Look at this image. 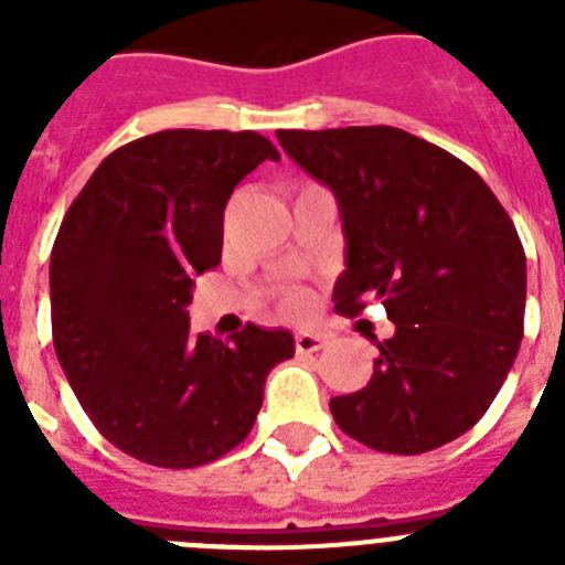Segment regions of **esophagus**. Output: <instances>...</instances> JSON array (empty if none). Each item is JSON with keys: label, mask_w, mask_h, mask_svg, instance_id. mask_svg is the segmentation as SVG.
Instances as JSON below:
<instances>
[{"label": "esophagus", "mask_w": 565, "mask_h": 565, "mask_svg": "<svg viewBox=\"0 0 565 565\" xmlns=\"http://www.w3.org/2000/svg\"><path fill=\"white\" fill-rule=\"evenodd\" d=\"M326 342L328 339L322 337V333H297V337H294V351L306 356V353L322 351V348H326Z\"/></svg>", "instance_id": "34e87169"}]
</instances>
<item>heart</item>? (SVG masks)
Here are the masks:
<instances>
[{
  "label": "heart",
  "mask_w": 565,
  "mask_h": 565,
  "mask_svg": "<svg viewBox=\"0 0 565 565\" xmlns=\"http://www.w3.org/2000/svg\"><path fill=\"white\" fill-rule=\"evenodd\" d=\"M282 308H286V313H291V317H306V313L311 311V297H308L306 291H291L282 299Z\"/></svg>",
  "instance_id": "heart-1"
}]
</instances>
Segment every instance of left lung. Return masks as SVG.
Masks as SVG:
<instances>
[{
    "label": "left lung",
    "mask_w": 565,
    "mask_h": 565,
    "mask_svg": "<svg viewBox=\"0 0 565 565\" xmlns=\"http://www.w3.org/2000/svg\"><path fill=\"white\" fill-rule=\"evenodd\" d=\"M288 158L337 194L348 268L337 311L379 299L396 333L376 342L362 391L331 398L339 430L396 456L476 427L523 339L526 254L476 169L396 127L277 129Z\"/></svg>",
    "instance_id": "1"
}]
</instances>
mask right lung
<instances>
[{"label":"right lung","instance_id":"1","mask_svg":"<svg viewBox=\"0 0 565 565\" xmlns=\"http://www.w3.org/2000/svg\"><path fill=\"white\" fill-rule=\"evenodd\" d=\"M263 161L243 129H163L98 163L50 254L53 348L96 430L152 467L217 461L252 433L288 331L189 333L194 277L221 263L223 212Z\"/></svg>","mask_w":565,"mask_h":565}]
</instances>
